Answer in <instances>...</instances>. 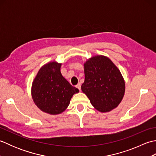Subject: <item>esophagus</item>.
Returning <instances> with one entry per match:
<instances>
[{
	"mask_svg": "<svg viewBox=\"0 0 156 156\" xmlns=\"http://www.w3.org/2000/svg\"><path fill=\"white\" fill-rule=\"evenodd\" d=\"M76 87L80 91V90H81V84L80 83H78L77 85L76 86Z\"/></svg>",
	"mask_w": 156,
	"mask_h": 156,
	"instance_id": "esophagus-1",
	"label": "esophagus"
}]
</instances>
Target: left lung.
<instances>
[{
  "mask_svg": "<svg viewBox=\"0 0 156 156\" xmlns=\"http://www.w3.org/2000/svg\"><path fill=\"white\" fill-rule=\"evenodd\" d=\"M85 79L82 91L92 105L101 112L118 107L125 90V84L120 70L105 55H95L84 64Z\"/></svg>",
  "mask_w": 156,
  "mask_h": 156,
  "instance_id": "left-lung-1",
  "label": "left lung"
}]
</instances>
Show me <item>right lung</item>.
Listing matches in <instances>:
<instances>
[{
  "instance_id": "right-lung-1",
  "label": "right lung",
  "mask_w": 156,
  "mask_h": 156,
  "mask_svg": "<svg viewBox=\"0 0 156 156\" xmlns=\"http://www.w3.org/2000/svg\"><path fill=\"white\" fill-rule=\"evenodd\" d=\"M62 64L51 62L43 66L35 76L31 87V95L35 105L43 112L58 115L64 112L72 96L79 90L63 77Z\"/></svg>"
}]
</instances>
